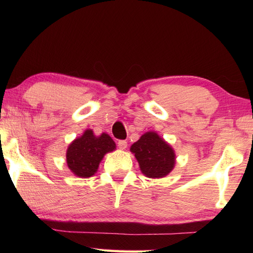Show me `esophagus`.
Listing matches in <instances>:
<instances>
[{"label":"esophagus","instance_id":"34e87169","mask_svg":"<svg viewBox=\"0 0 253 253\" xmlns=\"http://www.w3.org/2000/svg\"><path fill=\"white\" fill-rule=\"evenodd\" d=\"M118 148L122 150H125L127 148V141H125V140L118 141Z\"/></svg>","mask_w":253,"mask_h":253}]
</instances>
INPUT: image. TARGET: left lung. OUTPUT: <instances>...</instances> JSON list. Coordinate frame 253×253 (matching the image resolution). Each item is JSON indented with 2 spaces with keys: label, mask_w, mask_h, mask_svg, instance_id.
Masks as SVG:
<instances>
[{
  "label": "left lung",
  "mask_w": 253,
  "mask_h": 253,
  "mask_svg": "<svg viewBox=\"0 0 253 253\" xmlns=\"http://www.w3.org/2000/svg\"><path fill=\"white\" fill-rule=\"evenodd\" d=\"M141 173L149 178H163L174 169L176 154L158 132L147 131L130 147Z\"/></svg>",
  "instance_id": "1"
}]
</instances>
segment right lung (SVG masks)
Segmentation results:
<instances>
[{"mask_svg": "<svg viewBox=\"0 0 253 253\" xmlns=\"http://www.w3.org/2000/svg\"><path fill=\"white\" fill-rule=\"evenodd\" d=\"M114 150L116 144L107 133L95 136L92 129H85L82 136L69 143L66 151L67 166L75 176L88 178L98 171L104 155Z\"/></svg>", "mask_w": 253, "mask_h": 253, "instance_id": "obj_1", "label": "right lung"}]
</instances>
